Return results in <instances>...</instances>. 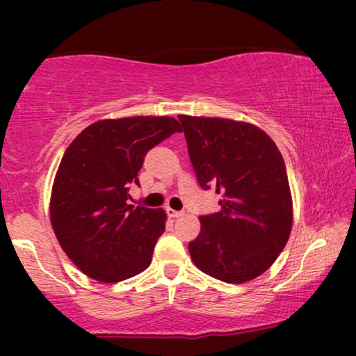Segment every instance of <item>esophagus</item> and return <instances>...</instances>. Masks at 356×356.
I'll use <instances>...</instances> for the list:
<instances>
[{
	"mask_svg": "<svg viewBox=\"0 0 356 356\" xmlns=\"http://www.w3.org/2000/svg\"><path fill=\"white\" fill-rule=\"evenodd\" d=\"M167 213H168V217H172V218H178V217H183V211H175V209H172V207H167Z\"/></svg>",
	"mask_w": 356,
	"mask_h": 356,
	"instance_id": "obj_1",
	"label": "esophagus"
}]
</instances>
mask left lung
I'll return each mask as SVG.
<instances>
[{
  "label": "left lung",
  "mask_w": 356,
  "mask_h": 356,
  "mask_svg": "<svg viewBox=\"0 0 356 356\" xmlns=\"http://www.w3.org/2000/svg\"><path fill=\"white\" fill-rule=\"evenodd\" d=\"M202 189L216 188L222 209L201 216L188 250L197 269L243 284L269 269L289 241L293 207L284 157L251 123L179 115Z\"/></svg>",
  "instance_id": "1"
}]
</instances>
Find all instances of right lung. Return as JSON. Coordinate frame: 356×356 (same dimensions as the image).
<instances>
[{
  "label": "right lung",
  "instance_id": "1",
  "mask_svg": "<svg viewBox=\"0 0 356 356\" xmlns=\"http://www.w3.org/2000/svg\"><path fill=\"white\" fill-rule=\"evenodd\" d=\"M175 133L181 126L170 116L100 120L66 149L50 220L63 251L86 275L115 284L149 267L167 213L126 201L145 154Z\"/></svg>",
  "mask_w": 356,
  "mask_h": 356
}]
</instances>
